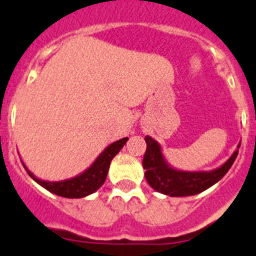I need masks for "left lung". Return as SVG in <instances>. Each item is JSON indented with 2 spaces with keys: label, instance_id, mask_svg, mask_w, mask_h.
<instances>
[{
  "label": "left lung",
  "instance_id": "obj_1",
  "mask_svg": "<svg viewBox=\"0 0 256 256\" xmlns=\"http://www.w3.org/2000/svg\"><path fill=\"white\" fill-rule=\"evenodd\" d=\"M147 148L144 156V170L148 184L156 192L170 197H187L208 190L230 170L238 156L240 142L230 157L218 168L210 171H182L167 162L162 146L151 136L144 138Z\"/></svg>",
  "mask_w": 256,
  "mask_h": 256
}]
</instances>
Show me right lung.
Here are the masks:
<instances>
[{"mask_svg": "<svg viewBox=\"0 0 256 256\" xmlns=\"http://www.w3.org/2000/svg\"><path fill=\"white\" fill-rule=\"evenodd\" d=\"M128 140V138H124L121 140L110 144L85 171H82L78 176L68 178V180H40V178L36 177L27 168V166H26L23 161L22 164L30 178H33V180H36L38 184L42 186L43 188H46L49 192L64 198H82L96 192L104 184L112 158L120 152V150L122 148L124 144H126Z\"/></svg>", "mask_w": 256, "mask_h": 256, "instance_id": "right-lung-1", "label": "right lung"}]
</instances>
